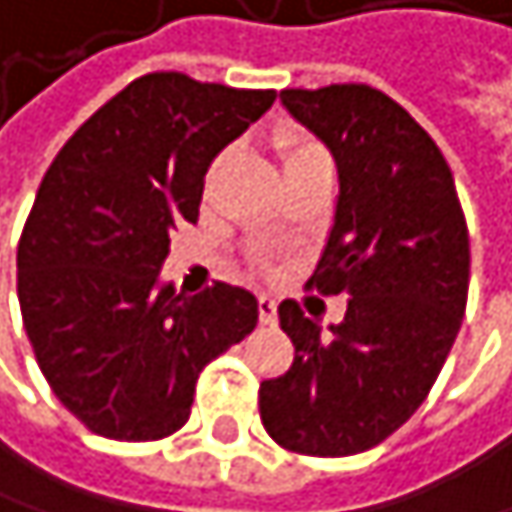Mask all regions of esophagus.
<instances>
[{
	"label": "esophagus",
	"instance_id": "obj_1",
	"mask_svg": "<svg viewBox=\"0 0 512 512\" xmlns=\"http://www.w3.org/2000/svg\"><path fill=\"white\" fill-rule=\"evenodd\" d=\"M258 312H261V324H264V327H276L279 312H276V300H273V297H261V300H258Z\"/></svg>",
	"mask_w": 512,
	"mask_h": 512
}]
</instances>
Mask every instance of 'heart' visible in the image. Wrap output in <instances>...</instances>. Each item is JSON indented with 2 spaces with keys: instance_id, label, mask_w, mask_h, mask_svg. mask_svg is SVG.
<instances>
[{
  "instance_id": "heart-1",
  "label": "heart",
  "mask_w": 512,
  "mask_h": 512,
  "mask_svg": "<svg viewBox=\"0 0 512 512\" xmlns=\"http://www.w3.org/2000/svg\"><path fill=\"white\" fill-rule=\"evenodd\" d=\"M282 155H285V170L297 167V164H309V161H327V152L318 143L297 137V134L282 140Z\"/></svg>"
}]
</instances>
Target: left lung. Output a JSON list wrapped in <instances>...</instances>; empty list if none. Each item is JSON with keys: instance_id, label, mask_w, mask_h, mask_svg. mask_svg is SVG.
Listing matches in <instances>:
<instances>
[{"instance_id": "1", "label": "left lung", "mask_w": 512, "mask_h": 512, "mask_svg": "<svg viewBox=\"0 0 512 512\" xmlns=\"http://www.w3.org/2000/svg\"><path fill=\"white\" fill-rule=\"evenodd\" d=\"M282 104L339 167L336 221L309 288L351 300L330 336L300 303L279 306L297 354L285 375L261 384V420L291 453L354 456L408 423L456 342L468 224L441 149L381 89H285Z\"/></svg>"}]
</instances>
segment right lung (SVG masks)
<instances>
[{"label":"right lung","mask_w":512,"mask_h":512,"mask_svg":"<svg viewBox=\"0 0 512 512\" xmlns=\"http://www.w3.org/2000/svg\"><path fill=\"white\" fill-rule=\"evenodd\" d=\"M276 89L131 80L47 167L17 245V297L56 399L95 435L158 441L188 423L206 363L258 327L254 294L158 285L170 233L194 224L212 158Z\"/></svg>","instance_id":"obj_1"}]
</instances>
